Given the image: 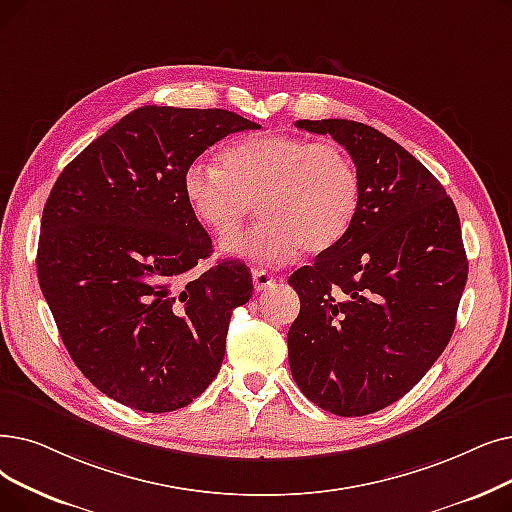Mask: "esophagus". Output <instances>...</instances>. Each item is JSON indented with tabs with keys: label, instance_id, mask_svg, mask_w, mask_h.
<instances>
[{
	"label": "esophagus",
	"instance_id": "esophagus-1",
	"mask_svg": "<svg viewBox=\"0 0 512 512\" xmlns=\"http://www.w3.org/2000/svg\"><path fill=\"white\" fill-rule=\"evenodd\" d=\"M276 282V276L268 274L265 270H253V284H255V291L263 293L268 291V288Z\"/></svg>",
	"mask_w": 512,
	"mask_h": 512
}]
</instances>
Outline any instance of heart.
<instances>
[{"label": "heart", "instance_id": "heart-1", "mask_svg": "<svg viewBox=\"0 0 512 512\" xmlns=\"http://www.w3.org/2000/svg\"><path fill=\"white\" fill-rule=\"evenodd\" d=\"M182 194L194 219L215 236L234 234L257 203L261 219L228 238L224 249L257 263H284L301 249L335 247L358 215L362 180L339 144L261 133L221 150L219 169L190 163Z\"/></svg>", "mask_w": 512, "mask_h": 512}]
</instances>
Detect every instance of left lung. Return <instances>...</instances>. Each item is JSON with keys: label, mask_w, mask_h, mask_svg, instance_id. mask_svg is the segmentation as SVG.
Instances as JSON below:
<instances>
[{"label": "left lung", "mask_w": 512, "mask_h": 512, "mask_svg": "<svg viewBox=\"0 0 512 512\" xmlns=\"http://www.w3.org/2000/svg\"><path fill=\"white\" fill-rule=\"evenodd\" d=\"M295 125L349 152L362 198L335 247L288 278L301 299L288 364L309 402L366 416L404 397L450 343L469 274L460 219L435 175L379 129Z\"/></svg>", "instance_id": "left-lung-1"}]
</instances>
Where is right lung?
Segmentation results:
<instances>
[{"label":"right lung","mask_w":512,"mask_h":512,"mask_svg":"<svg viewBox=\"0 0 512 512\" xmlns=\"http://www.w3.org/2000/svg\"><path fill=\"white\" fill-rule=\"evenodd\" d=\"M257 123L221 108L131 110L64 167L43 207L37 278L64 347L102 393L142 412L188 406L217 376L234 307L253 295L213 253L184 169Z\"/></svg>","instance_id":"1"}]
</instances>
